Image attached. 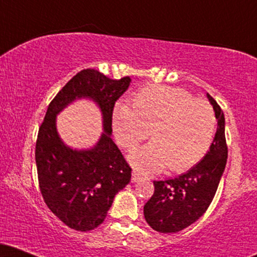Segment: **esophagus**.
Instances as JSON below:
<instances>
[{
    "label": "esophagus",
    "mask_w": 257,
    "mask_h": 257,
    "mask_svg": "<svg viewBox=\"0 0 257 257\" xmlns=\"http://www.w3.org/2000/svg\"><path fill=\"white\" fill-rule=\"evenodd\" d=\"M141 179V174H139L138 172H133L132 174V182H137Z\"/></svg>",
    "instance_id": "esophagus-1"
}]
</instances>
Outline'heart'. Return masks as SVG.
<instances>
[{"label": "heart", "instance_id": "b5f03b06", "mask_svg": "<svg viewBox=\"0 0 257 257\" xmlns=\"http://www.w3.org/2000/svg\"><path fill=\"white\" fill-rule=\"evenodd\" d=\"M132 107L118 102L111 124L117 143L126 150L151 135L152 143L129 156L139 172L159 173L168 167L173 173H184L198 164L213 144V107L181 88L146 85L133 95Z\"/></svg>", "mask_w": 257, "mask_h": 257}]
</instances>
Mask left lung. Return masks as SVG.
<instances>
[{"mask_svg": "<svg viewBox=\"0 0 257 257\" xmlns=\"http://www.w3.org/2000/svg\"><path fill=\"white\" fill-rule=\"evenodd\" d=\"M217 119L210 149L187 173L164 181H153L155 193L144 206V216L151 228L176 233L191 226L205 213L216 193L227 162L225 114L206 93Z\"/></svg>", "mask_w": 257, "mask_h": 257, "instance_id": "obj_1", "label": "left lung"}]
</instances>
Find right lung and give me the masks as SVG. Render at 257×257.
<instances>
[{
    "label": "right lung",
    "instance_id": "obj_1",
    "mask_svg": "<svg viewBox=\"0 0 257 257\" xmlns=\"http://www.w3.org/2000/svg\"><path fill=\"white\" fill-rule=\"evenodd\" d=\"M131 82L129 77L111 79L94 69L78 72L52 100L38 131L35 157L41 193L52 213L76 231L101 225L116 194L131 181V167L111 139L114 104ZM81 98L98 106L104 132L95 146L77 150L60 138L56 116Z\"/></svg>",
    "mask_w": 257,
    "mask_h": 257
}]
</instances>
